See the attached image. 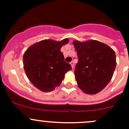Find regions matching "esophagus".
Instances as JSON below:
<instances>
[{"instance_id":"34e87169","label":"esophagus","mask_w":129,"mask_h":129,"mask_svg":"<svg viewBox=\"0 0 129 129\" xmlns=\"http://www.w3.org/2000/svg\"><path fill=\"white\" fill-rule=\"evenodd\" d=\"M71 66H72V69L74 68V62H73V61H72V62H71Z\"/></svg>"}]
</instances>
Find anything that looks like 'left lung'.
I'll list each match as a JSON object with an SVG mask.
<instances>
[{"mask_svg": "<svg viewBox=\"0 0 129 129\" xmlns=\"http://www.w3.org/2000/svg\"><path fill=\"white\" fill-rule=\"evenodd\" d=\"M77 53L75 75L78 86L88 94L104 89L111 80L116 67L115 52L97 40L73 42Z\"/></svg>", "mask_w": 129, "mask_h": 129, "instance_id": "obj_1", "label": "left lung"}]
</instances>
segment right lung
Instances as JSON below:
<instances>
[{
	"label": "right lung",
	"instance_id": "obj_1",
	"mask_svg": "<svg viewBox=\"0 0 129 129\" xmlns=\"http://www.w3.org/2000/svg\"><path fill=\"white\" fill-rule=\"evenodd\" d=\"M67 39L56 42L44 40L30 47L25 52L23 61L27 77L36 87L43 92H50L59 86L66 73L72 69L65 62L60 51Z\"/></svg>",
	"mask_w": 129,
	"mask_h": 129
}]
</instances>
